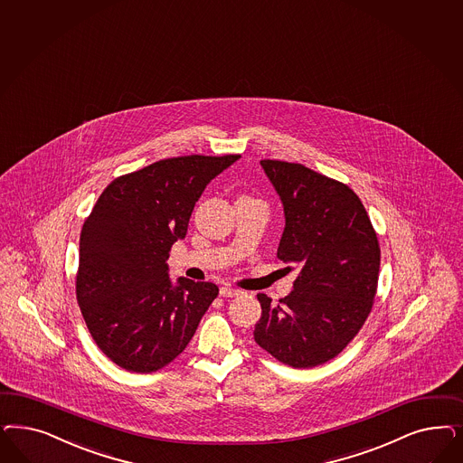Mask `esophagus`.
I'll list each match as a JSON object with an SVG mask.
<instances>
[{"instance_id": "obj_1", "label": "esophagus", "mask_w": 463, "mask_h": 463, "mask_svg": "<svg viewBox=\"0 0 463 463\" xmlns=\"http://www.w3.org/2000/svg\"><path fill=\"white\" fill-rule=\"evenodd\" d=\"M220 295H222L223 298H235V297L241 295V291L235 289V288H230V286H223V288L220 289Z\"/></svg>"}]
</instances>
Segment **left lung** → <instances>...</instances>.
I'll return each instance as SVG.
<instances>
[{
  "label": "left lung",
  "mask_w": 463,
  "mask_h": 463,
  "mask_svg": "<svg viewBox=\"0 0 463 463\" xmlns=\"http://www.w3.org/2000/svg\"><path fill=\"white\" fill-rule=\"evenodd\" d=\"M260 165L283 203L278 259L298 276L278 305L257 295L262 315L255 343L288 366L314 368L335 358L372 312L380 245L361 199L345 184L305 165Z\"/></svg>",
  "instance_id": "8db88e82"
}]
</instances>
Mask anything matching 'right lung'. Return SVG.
<instances>
[{"instance_id":"obj_1","label":"right lung","mask_w":463,"mask_h":463,"mask_svg":"<svg viewBox=\"0 0 463 463\" xmlns=\"http://www.w3.org/2000/svg\"><path fill=\"white\" fill-rule=\"evenodd\" d=\"M240 155L166 158L112 180L80 235L76 299L95 344L118 366L151 373L179 356L218 286L168 278L197 199Z\"/></svg>"}]
</instances>
